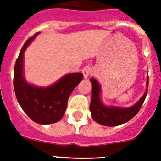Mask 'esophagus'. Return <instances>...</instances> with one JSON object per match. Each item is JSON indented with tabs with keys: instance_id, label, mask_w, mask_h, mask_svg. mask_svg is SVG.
<instances>
[{
	"instance_id": "1",
	"label": "esophagus",
	"mask_w": 161,
	"mask_h": 161,
	"mask_svg": "<svg viewBox=\"0 0 161 161\" xmlns=\"http://www.w3.org/2000/svg\"><path fill=\"white\" fill-rule=\"evenodd\" d=\"M82 74H83L84 75V78L86 79L87 77H89L90 75H93L94 70L91 67H85L83 70H82Z\"/></svg>"
}]
</instances>
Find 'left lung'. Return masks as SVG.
Segmentation results:
<instances>
[{
    "label": "left lung",
    "instance_id": "left-lung-1",
    "mask_svg": "<svg viewBox=\"0 0 161 161\" xmlns=\"http://www.w3.org/2000/svg\"><path fill=\"white\" fill-rule=\"evenodd\" d=\"M91 82V100L90 111L91 116L95 122L108 127H113L128 122L139 112L147 96L148 90V79L147 81V89L140 100L133 107L129 108L106 107L99 98L101 88L95 79H90Z\"/></svg>",
    "mask_w": 161,
    "mask_h": 161
}]
</instances>
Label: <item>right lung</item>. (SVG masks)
<instances>
[{"mask_svg": "<svg viewBox=\"0 0 161 161\" xmlns=\"http://www.w3.org/2000/svg\"><path fill=\"white\" fill-rule=\"evenodd\" d=\"M37 34L25 42L14 66V86L17 99L23 111L39 124L56 123L63 118L68 98L79 82L82 73L69 74L49 87H37L27 83L23 77V54Z\"/></svg>", "mask_w": 161, "mask_h": 161, "instance_id": "1", "label": "right lung"}]
</instances>
